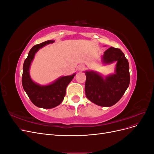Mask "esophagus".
Masks as SVG:
<instances>
[{
	"label": "esophagus",
	"mask_w": 154,
	"mask_h": 154,
	"mask_svg": "<svg viewBox=\"0 0 154 154\" xmlns=\"http://www.w3.org/2000/svg\"><path fill=\"white\" fill-rule=\"evenodd\" d=\"M84 69H85V66H83V65H80L78 67V70L79 71H82Z\"/></svg>",
	"instance_id": "1"
}]
</instances>
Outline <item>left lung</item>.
<instances>
[{"instance_id":"8db88e82","label":"left lung","mask_w":154,"mask_h":154,"mask_svg":"<svg viewBox=\"0 0 154 154\" xmlns=\"http://www.w3.org/2000/svg\"><path fill=\"white\" fill-rule=\"evenodd\" d=\"M103 63L117 62L115 74L103 78L94 71H85V95L92 103L111 106L119 101L129 86V64L122 50L111 47L102 57Z\"/></svg>"}]
</instances>
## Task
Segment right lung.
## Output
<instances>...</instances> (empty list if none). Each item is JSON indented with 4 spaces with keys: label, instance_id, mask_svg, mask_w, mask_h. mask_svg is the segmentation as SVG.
I'll use <instances>...</instances> for the list:
<instances>
[{
    "label": "right lung",
    "instance_id": "obj_1",
    "mask_svg": "<svg viewBox=\"0 0 154 154\" xmlns=\"http://www.w3.org/2000/svg\"><path fill=\"white\" fill-rule=\"evenodd\" d=\"M54 42V40H48L34 45L29 51L23 65L22 76L23 88L32 103L40 108L52 109L61 103L66 96L67 85L76 74L62 76L48 85H40L31 80L29 75V68L35 53L45 45L52 44Z\"/></svg>",
    "mask_w": 154,
    "mask_h": 154
}]
</instances>
